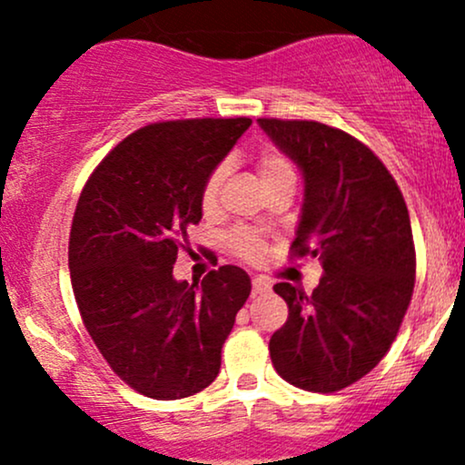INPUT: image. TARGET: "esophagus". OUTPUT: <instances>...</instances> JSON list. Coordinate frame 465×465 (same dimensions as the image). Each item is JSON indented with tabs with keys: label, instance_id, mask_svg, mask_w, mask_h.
Masks as SVG:
<instances>
[{
	"label": "esophagus",
	"instance_id": "obj_1",
	"mask_svg": "<svg viewBox=\"0 0 465 465\" xmlns=\"http://www.w3.org/2000/svg\"><path fill=\"white\" fill-rule=\"evenodd\" d=\"M265 292H270V281L263 279V276H254V279H252V296L265 294Z\"/></svg>",
	"mask_w": 465,
	"mask_h": 465
}]
</instances>
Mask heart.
<instances>
[{
    "label": "heart",
    "instance_id": "heart-1",
    "mask_svg": "<svg viewBox=\"0 0 465 465\" xmlns=\"http://www.w3.org/2000/svg\"><path fill=\"white\" fill-rule=\"evenodd\" d=\"M254 164H257V173L261 177V184H263L265 189H268L270 184H274L276 180H281V177L294 175V169H292L290 160L274 149L261 151L257 160H254ZM226 177H228L226 163L217 164L215 169L208 173L204 186H202V208H204L206 213L215 211L217 208L219 195H222ZM228 246H231V250L237 254V257L246 261H259L263 259L265 254L263 237H261L257 231H252V228H234V231L228 234Z\"/></svg>",
    "mask_w": 465,
    "mask_h": 465
}]
</instances>
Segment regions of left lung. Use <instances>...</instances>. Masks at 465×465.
<instances>
[{"instance_id": "1", "label": "left lung", "mask_w": 465, "mask_h": 465, "mask_svg": "<svg viewBox=\"0 0 465 465\" xmlns=\"http://www.w3.org/2000/svg\"><path fill=\"white\" fill-rule=\"evenodd\" d=\"M305 180L292 257H318L322 274L307 296L274 292L288 321L270 338L276 373L294 387L333 393L358 382L398 336L415 288L409 208L367 144L316 120L259 118Z\"/></svg>"}]
</instances>
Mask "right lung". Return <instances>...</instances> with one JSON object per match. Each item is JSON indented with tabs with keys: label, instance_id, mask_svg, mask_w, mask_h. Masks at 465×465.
Masks as SVG:
<instances>
[{
	"label": "right lung",
	"instance_id": "obj_1",
	"mask_svg": "<svg viewBox=\"0 0 465 465\" xmlns=\"http://www.w3.org/2000/svg\"><path fill=\"white\" fill-rule=\"evenodd\" d=\"M250 118L153 123L118 143L83 186L70 276L83 325L112 371L138 393L180 400L217 378L250 276L222 265L202 285L173 263L202 219V186Z\"/></svg>",
	"mask_w": 465,
	"mask_h": 465
}]
</instances>
